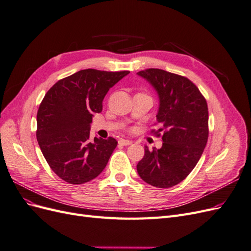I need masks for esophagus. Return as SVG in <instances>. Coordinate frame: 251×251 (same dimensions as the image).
I'll list each match as a JSON object with an SVG mask.
<instances>
[{"mask_svg":"<svg viewBox=\"0 0 251 251\" xmlns=\"http://www.w3.org/2000/svg\"><path fill=\"white\" fill-rule=\"evenodd\" d=\"M119 144H121V146H130V144H132V141L128 139H120Z\"/></svg>","mask_w":251,"mask_h":251,"instance_id":"34e87169","label":"esophagus"}]
</instances>
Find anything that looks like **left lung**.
Instances as JSON below:
<instances>
[{"mask_svg": "<svg viewBox=\"0 0 251 251\" xmlns=\"http://www.w3.org/2000/svg\"><path fill=\"white\" fill-rule=\"evenodd\" d=\"M147 79L159 97L157 124L162 132V147L150 151L137 164L140 178L159 188L177 185L191 173L208 138L207 102L188 78L161 69L137 73Z\"/></svg>", "mask_w": 251, "mask_h": 251, "instance_id": "obj_1", "label": "left lung"}]
</instances>
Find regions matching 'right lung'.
Listing matches in <instances>:
<instances>
[{
    "instance_id": "1",
    "label": "right lung",
    "mask_w": 251,
    "mask_h": 251,
    "mask_svg": "<svg viewBox=\"0 0 251 251\" xmlns=\"http://www.w3.org/2000/svg\"><path fill=\"white\" fill-rule=\"evenodd\" d=\"M130 71L80 70L53 85L36 115V138L51 170L70 184L93 180L107 165L117 141L94 138L90 128L110 88Z\"/></svg>"
}]
</instances>
